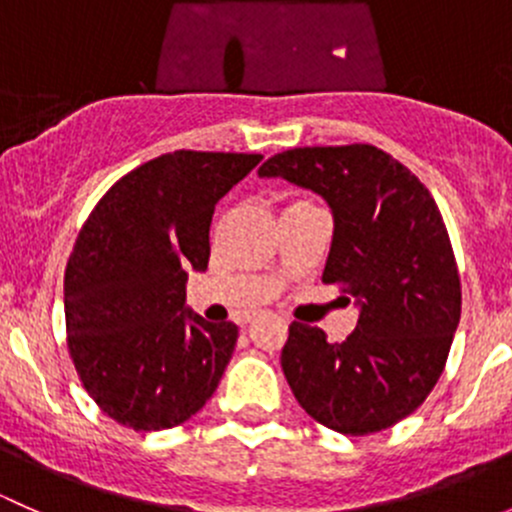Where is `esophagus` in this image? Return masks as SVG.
I'll use <instances>...</instances> for the list:
<instances>
[{
	"instance_id": "1",
	"label": "esophagus",
	"mask_w": 512,
	"mask_h": 512,
	"mask_svg": "<svg viewBox=\"0 0 512 512\" xmlns=\"http://www.w3.org/2000/svg\"><path fill=\"white\" fill-rule=\"evenodd\" d=\"M257 319V314H247V317H242V324H250V322H255Z\"/></svg>"
}]
</instances>
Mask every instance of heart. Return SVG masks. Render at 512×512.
Returning <instances> with one entry per match:
<instances>
[{
	"label": "heart",
	"instance_id": "1",
	"mask_svg": "<svg viewBox=\"0 0 512 512\" xmlns=\"http://www.w3.org/2000/svg\"><path fill=\"white\" fill-rule=\"evenodd\" d=\"M294 203H302V200H294ZM294 203H289V205H294Z\"/></svg>",
	"mask_w": 512,
	"mask_h": 512
}]
</instances>
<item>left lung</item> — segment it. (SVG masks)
<instances>
[{"mask_svg": "<svg viewBox=\"0 0 512 512\" xmlns=\"http://www.w3.org/2000/svg\"><path fill=\"white\" fill-rule=\"evenodd\" d=\"M257 173L327 200L334 235L322 282L359 304L356 329L339 344L292 322L282 371L294 399L347 436L394 426L431 394L461 319V277L436 200L369 143L292 148Z\"/></svg>", "mask_w": 512, "mask_h": 512, "instance_id": "8db88e82", "label": "left lung"}]
</instances>
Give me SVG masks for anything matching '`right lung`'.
<instances>
[{"label":"right lung","mask_w":512,"mask_h":512,"mask_svg":"<svg viewBox=\"0 0 512 512\" xmlns=\"http://www.w3.org/2000/svg\"><path fill=\"white\" fill-rule=\"evenodd\" d=\"M260 160L165 153L113 183L81 227L64 275L66 344L84 389L121 426L173 428L218 389L237 327L185 307V282L208 270L218 200Z\"/></svg>","instance_id":"obj_1"}]
</instances>
